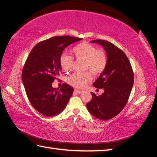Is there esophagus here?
<instances>
[{"instance_id": "obj_1", "label": "esophagus", "mask_w": 157, "mask_h": 157, "mask_svg": "<svg viewBox=\"0 0 157 157\" xmlns=\"http://www.w3.org/2000/svg\"><path fill=\"white\" fill-rule=\"evenodd\" d=\"M74 91H75L76 93H78V94H81V93L82 92V90H78V89H75Z\"/></svg>"}]
</instances>
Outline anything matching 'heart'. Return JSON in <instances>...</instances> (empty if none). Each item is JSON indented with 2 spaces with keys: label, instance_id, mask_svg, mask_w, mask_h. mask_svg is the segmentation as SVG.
<instances>
[{
  "label": "heart",
  "instance_id": "b5f03b06",
  "mask_svg": "<svg viewBox=\"0 0 157 157\" xmlns=\"http://www.w3.org/2000/svg\"><path fill=\"white\" fill-rule=\"evenodd\" d=\"M72 52L77 61L84 62L83 69H88L95 75L101 74L107 66L108 59L105 51L89 43L83 42L75 46L72 48ZM61 65L65 71L71 70L74 66V59L71 56L63 54L61 57ZM91 79V73L87 71L73 73L69 77L67 82L76 88H82Z\"/></svg>",
  "mask_w": 157,
  "mask_h": 157
}]
</instances>
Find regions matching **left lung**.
Here are the masks:
<instances>
[{
    "mask_svg": "<svg viewBox=\"0 0 157 157\" xmlns=\"http://www.w3.org/2000/svg\"><path fill=\"white\" fill-rule=\"evenodd\" d=\"M104 47L108 59L107 66L93 86L105 92L96 96L91 92L92 100L86 104L89 112L95 117L108 120L117 115L128 101L134 82V71L128 58L121 49L104 40H95Z\"/></svg>",
    "mask_w": 157,
    "mask_h": 157,
    "instance_id": "left-lung-1",
    "label": "left lung"
}]
</instances>
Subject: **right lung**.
<instances>
[{"label":"right lung","instance_id":"right-lung-1","mask_svg":"<svg viewBox=\"0 0 157 157\" xmlns=\"http://www.w3.org/2000/svg\"><path fill=\"white\" fill-rule=\"evenodd\" d=\"M82 39L69 36H54L36 44L26 59L21 73L23 84L29 101L43 115H59L73 94L71 86L64 83L58 90L52 87V83L61 73L63 51Z\"/></svg>","mask_w":157,"mask_h":157}]
</instances>
